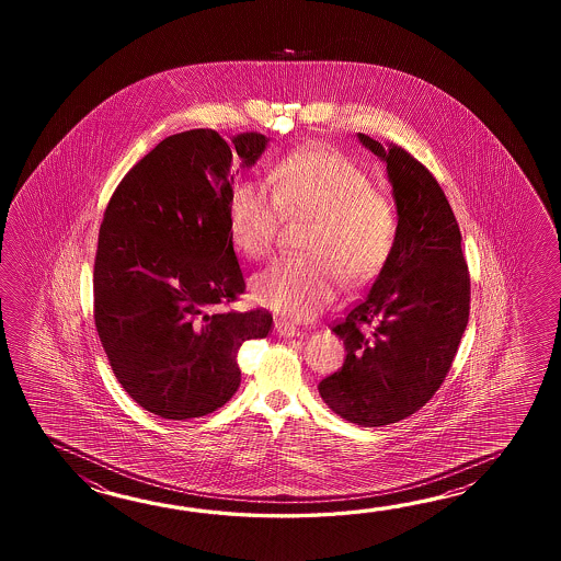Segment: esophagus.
Wrapping results in <instances>:
<instances>
[{
	"instance_id": "34e87169",
	"label": "esophagus",
	"mask_w": 561,
	"mask_h": 561,
	"mask_svg": "<svg viewBox=\"0 0 561 561\" xmlns=\"http://www.w3.org/2000/svg\"><path fill=\"white\" fill-rule=\"evenodd\" d=\"M275 329L276 333L280 334V336H298L300 334V331H298L297 327L293 324V322H286V321H278L275 322Z\"/></svg>"
}]
</instances>
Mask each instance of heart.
Here are the masks:
<instances>
[{
  "label": "heart",
  "instance_id": "b5f03b06",
  "mask_svg": "<svg viewBox=\"0 0 561 561\" xmlns=\"http://www.w3.org/2000/svg\"><path fill=\"white\" fill-rule=\"evenodd\" d=\"M273 188L244 180L230 194L228 222L234 247L259 261L275 249L285 216L310 215L300 249L254 275L259 305L305 321L327 307L341 280L369 285L389 263L399 218L389 194L370 186L369 174L333 148L286 156L271 172Z\"/></svg>",
  "mask_w": 561,
  "mask_h": 561
}]
</instances>
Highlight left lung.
Returning <instances> with one entry per match:
<instances>
[{"mask_svg": "<svg viewBox=\"0 0 561 561\" xmlns=\"http://www.w3.org/2000/svg\"><path fill=\"white\" fill-rule=\"evenodd\" d=\"M358 140L387 162L399 237L369 293L334 322L346 358L319 393L348 423L381 427L413 415L442 387L469 321L471 280L435 176L403 146Z\"/></svg>", "mask_w": 561, "mask_h": 561, "instance_id": "left-lung-1", "label": "left lung"}]
</instances>
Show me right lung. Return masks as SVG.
<instances>
[{
	"label": "right lung",
	"mask_w": 561,
	"mask_h": 561,
	"mask_svg": "<svg viewBox=\"0 0 561 561\" xmlns=\"http://www.w3.org/2000/svg\"><path fill=\"white\" fill-rule=\"evenodd\" d=\"M266 138L210 128L164 138L119 180L100 225L95 331L131 399L158 417H204L240 385L239 348L273 327L266 309L220 312L244 293L228 203L232 158Z\"/></svg>",
	"instance_id": "add662e5"
}]
</instances>
